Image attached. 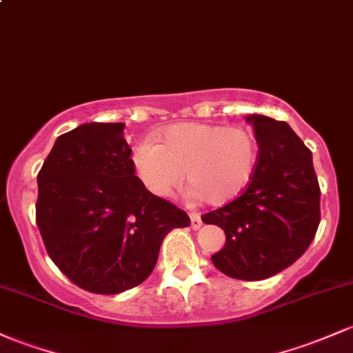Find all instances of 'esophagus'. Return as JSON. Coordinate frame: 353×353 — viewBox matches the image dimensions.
Instances as JSON below:
<instances>
[{"label":"esophagus","mask_w":353,"mask_h":353,"mask_svg":"<svg viewBox=\"0 0 353 353\" xmlns=\"http://www.w3.org/2000/svg\"><path fill=\"white\" fill-rule=\"evenodd\" d=\"M189 218H191V228H192V230H199L201 224H203L199 212L191 211V212H189Z\"/></svg>","instance_id":"esophagus-1"}]
</instances>
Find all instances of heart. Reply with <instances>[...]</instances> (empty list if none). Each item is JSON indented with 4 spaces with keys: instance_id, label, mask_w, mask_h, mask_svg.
<instances>
[{
    "instance_id": "obj_1",
    "label": "heart",
    "mask_w": 353,
    "mask_h": 353,
    "mask_svg": "<svg viewBox=\"0 0 353 353\" xmlns=\"http://www.w3.org/2000/svg\"><path fill=\"white\" fill-rule=\"evenodd\" d=\"M256 164V139L250 130L212 122L174 123L159 135V144L145 139L132 152L135 176L150 194L168 197L185 172L191 194L211 206L238 199Z\"/></svg>"
}]
</instances>
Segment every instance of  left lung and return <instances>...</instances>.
<instances>
[{"instance_id": "8db88e82", "label": "left lung", "mask_w": 353, "mask_h": 353, "mask_svg": "<svg viewBox=\"0 0 353 353\" xmlns=\"http://www.w3.org/2000/svg\"><path fill=\"white\" fill-rule=\"evenodd\" d=\"M246 120L259 147L253 181L238 199L201 219L226 234L212 265L236 280L256 281L307 251L320 224V185L312 152L288 123L266 115Z\"/></svg>"}]
</instances>
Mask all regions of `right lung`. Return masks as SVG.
I'll list each match as a JSON object with an SVG mask.
<instances>
[{"label": "right lung", "mask_w": 353, "mask_h": 353, "mask_svg": "<svg viewBox=\"0 0 353 353\" xmlns=\"http://www.w3.org/2000/svg\"><path fill=\"white\" fill-rule=\"evenodd\" d=\"M123 127L90 122L61 134L38 172L37 224L48 256L99 295L141 285L168 233L191 223L137 179Z\"/></svg>", "instance_id": "right-lung-1"}]
</instances>
